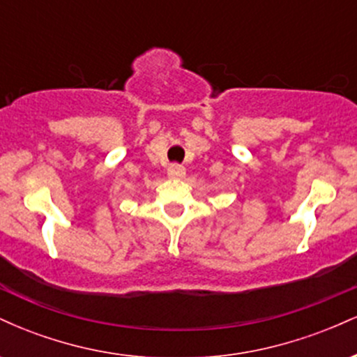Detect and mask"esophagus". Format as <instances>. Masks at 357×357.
Listing matches in <instances>:
<instances>
[{
	"label": "esophagus",
	"instance_id": "1",
	"mask_svg": "<svg viewBox=\"0 0 357 357\" xmlns=\"http://www.w3.org/2000/svg\"><path fill=\"white\" fill-rule=\"evenodd\" d=\"M184 173V167L181 165H171L169 167H167V174L171 176V178H183Z\"/></svg>",
	"mask_w": 357,
	"mask_h": 357
}]
</instances>
